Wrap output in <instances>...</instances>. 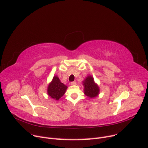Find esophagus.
I'll use <instances>...</instances> for the list:
<instances>
[{
	"instance_id": "34e87169",
	"label": "esophagus",
	"mask_w": 148,
	"mask_h": 148,
	"mask_svg": "<svg viewBox=\"0 0 148 148\" xmlns=\"http://www.w3.org/2000/svg\"><path fill=\"white\" fill-rule=\"evenodd\" d=\"M71 85H75L76 83L75 82H71Z\"/></svg>"
}]
</instances>
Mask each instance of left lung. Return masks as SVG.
Instances as JSON below:
<instances>
[{"mask_svg": "<svg viewBox=\"0 0 148 148\" xmlns=\"http://www.w3.org/2000/svg\"><path fill=\"white\" fill-rule=\"evenodd\" d=\"M84 94L87 97L92 99L97 97L100 93V88L94 81L93 77L91 75L87 76L82 82Z\"/></svg>", "mask_w": 148, "mask_h": 148, "instance_id": "1", "label": "left lung"}]
</instances>
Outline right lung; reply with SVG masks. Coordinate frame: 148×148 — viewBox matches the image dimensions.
<instances>
[{"label":"right lung","mask_w":148,"mask_h":148,"mask_svg":"<svg viewBox=\"0 0 148 148\" xmlns=\"http://www.w3.org/2000/svg\"><path fill=\"white\" fill-rule=\"evenodd\" d=\"M68 86L62 83L57 75H54L47 88V93L49 97L55 100H59L65 94Z\"/></svg>","instance_id":"obj_1"}]
</instances>
